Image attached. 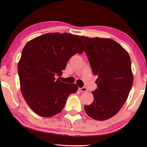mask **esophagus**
<instances>
[{
    "label": "esophagus",
    "mask_w": 147,
    "mask_h": 147,
    "mask_svg": "<svg viewBox=\"0 0 147 147\" xmlns=\"http://www.w3.org/2000/svg\"><path fill=\"white\" fill-rule=\"evenodd\" d=\"M79 90L81 92H86L88 91V90H87L86 87H82V88H79Z\"/></svg>",
    "instance_id": "esophagus-1"
}]
</instances>
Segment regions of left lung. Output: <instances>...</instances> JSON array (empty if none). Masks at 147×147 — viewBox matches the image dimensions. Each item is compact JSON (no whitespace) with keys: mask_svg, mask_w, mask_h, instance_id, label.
Returning a JSON list of instances; mask_svg holds the SVG:
<instances>
[{"mask_svg":"<svg viewBox=\"0 0 147 147\" xmlns=\"http://www.w3.org/2000/svg\"><path fill=\"white\" fill-rule=\"evenodd\" d=\"M93 74L98 76L97 88L92 92L94 100L85 105L90 117L105 121L113 117L126 102L133 83L128 53L110 38L80 36Z\"/></svg>","mask_w":147,"mask_h":147,"instance_id":"left-lung-1","label":"left lung"}]
</instances>
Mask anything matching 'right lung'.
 Listing matches in <instances>:
<instances>
[{"instance_id": "right-lung-1", "label": "right lung", "mask_w": 147, "mask_h": 147, "mask_svg": "<svg viewBox=\"0 0 147 147\" xmlns=\"http://www.w3.org/2000/svg\"><path fill=\"white\" fill-rule=\"evenodd\" d=\"M84 46L78 35L46 33L28 42L18 63L21 91L27 104L36 114L49 117L64 107L69 95L77 92L75 84L61 82L67 62Z\"/></svg>"}]
</instances>
